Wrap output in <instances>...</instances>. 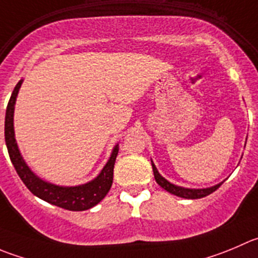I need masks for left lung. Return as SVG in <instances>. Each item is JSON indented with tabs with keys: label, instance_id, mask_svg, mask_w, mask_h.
Instances as JSON below:
<instances>
[{
	"label": "left lung",
	"instance_id": "8db88e82",
	"mask_svg": "<svg viewBox=\"0 0 258 258\" xmlns=\"http://www.w3.org/2000/svg\"><path fill=\"white\" fill-rule=\"evenodd\" d=\"M152 168H153L154 178H156L157 183H158L161 187H163L166 191H168V192L173 194V195H176V196H180V198L201 199V198H204V196L210 195L212 192H214V191L217 190V188H219L220 185H222V183H219V185H215V186H213V187H209V188H185V187H180V186L173 185V183L168 182L166 178L162 177V176L158 173V171H157L156 166H154L153 163H152Z\"/></svg>",
	"mask_w": 258,
	"mask_h": 258
}]
</instances>
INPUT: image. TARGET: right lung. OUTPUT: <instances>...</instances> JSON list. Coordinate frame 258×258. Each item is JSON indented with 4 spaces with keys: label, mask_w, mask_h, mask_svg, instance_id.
I'll list each match as a JSON object with an SVG mask.
<instances>
[{
    "label": "right lung",
    "mask_w": 258,
    "mask_h": 258,
    "mask_svg": "<svg viewBox=\"0 0 258 258\" xmlns=\"http://www.w3.org/2000/svg\"><path fill=\"white\" fill-rule=\"evenodd\" d=\"M21 83H23V81L17 83L12 91V95L10 97L9 104H7L6 117H5V141H6L10 159L14 164L17 175L20 176L26 187L34 195L40 198L41 200L46 201V203L55 205V207L72 210V212H82V210H87L95 207L106 196L110 187H111L114 164L119 148H117V146H115L111 157H110L106 166L102 168L101 173L94 181L85 183V185L75 186V187H63V186L51 185V183H48L36 177L24 162L19 148H17L16 141H15L14 109L17 92H19Z\"/></svg>",
    "instance_id": "1"
}]
</instances>
